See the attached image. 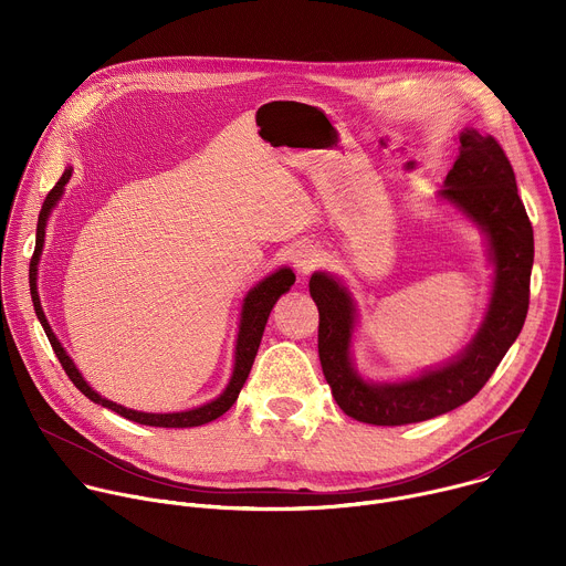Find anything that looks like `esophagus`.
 <instances>
[{
	"label": "esophagus",
	"instance_id": "obj_1",
	"mask_svg": "<svg viewBox=\"0 0 566 566\" xmlns=\"http://www.w3.org/2000/svg\"><path fill=\"white\" fill-rule=\"evenodd\" d=\"M319 262H322V253H319L315 247L304 244V247H300V249L293 253V264H295V269H297L302 275L311 273L315 266H319Z\"/></svg>",
	"mask_w": 566,
	"mask_h": 566
}]
</instances>
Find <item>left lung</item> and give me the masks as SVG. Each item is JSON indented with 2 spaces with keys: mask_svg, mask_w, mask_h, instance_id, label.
Returning a JSON list of instances; mask_svg holds the SVG:
<instances>
[{
  "mask_svg": "<svg viewBox=\"0 0 566 566\" xmlns=\"http://www.w3.org/2000/svg\"><path fill=\"white\" fill-rule=\"evenodd\" d=\"M459 156L441 197L457 203L489 234L495 289L486 319L457 360L406 382H365L349 358L354 302L332 275L315 273L308 291L319 311L317 354L340 410L371 426H406L446 415L489 382L520 336L531 295L533 226L517 195L502 145L474 129L461 134Z\"/></svg>",
  "mask_w": 566,
  "mask_h": 566,
  "instance_id": "obj_1",
  "label": "left lung"
}]
</instances>
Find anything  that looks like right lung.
<instances>
[{
    "mask_svg": "<svg viewBox=\"0 0 566 566\" xmlns=\"http://www.w3.org/2000/svg\"><path fill=\"white\" fill-rule=\"evenodd\" d=\"M71 177V170H64V175L60 177V181L53 186V190L46 195L44 199V206L40 210V217H38V237H35V253H33V260H31V269H29V282H31V297H33V306H35V313L42 322L44 327V334L62 365V369L66 371V376L71 378V382L83 391L87 398H92L94 402H98V406L103 408H109L112 412L134 421V423H140V426H151V428H197V426H203V423H210L214 421L217 417H221L223 412H228L232 408V402L237 400L239 396V389L244 387L249 374H251V367L255 363V356H258V349H260V343H262V336H264V327H266V319H269V313L273 308V304L277 302V297L282 293H286L291 289V284L295 282V275L291 269H280L277 273L269 275L264 282H260L244 300V313H241V325H239V336H237V347H234V369H232V378L226 387V391L206 402V406L197 408V410H188V412H175V415H145V412H136V410H127L123 406H118V402L114 400H107L103 398L101 394H96L87 380L80 376V371L75 369L73 360L66 356V352L62 349L60 340L55 338V334L51 332L49 322L42 313V306H40V297H38V289H35V271H38V260H40V253H42V244H44V226H46V219H49V212L51 208L57 203V199L62 197V190H64V184L69 181Z\"/></svg>",
    "mask_w": 566,
    "mask_h": 566,
    "instance_id": "1",
    "label": "right lung"
}]
</instances>
